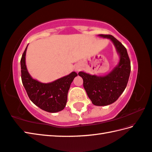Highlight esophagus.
<instances>
[{
    "label": "esophagus",
    "instance_id": "obj_1",
    "mask_svg": "<svg viewBox=\"0 0 152 152\" xmlns=\"http://www.w3.org/2000/svg\"><path fill=\"white\" fill-rule=\"evenodd\" d=\"M80 68L79 67H76V68H75V70H76V72H78V71H80Z\"/></svg>",
    "mask_w": 152,
    "mask_h": 152
}]
</instances>
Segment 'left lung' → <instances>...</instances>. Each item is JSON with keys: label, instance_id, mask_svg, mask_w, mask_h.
Returning <instances> with one entry per match:
<instances>
[{"label": "left lung", "instance_id": "1", "mask_svg": "<svg viewBox=\"0 0 152 152\" xmlns=\"http://www.w3.org/2000/svg\"><path fill=\"white\" fill-rule=\"evenodd\" d=\"M108 38L120 55L118 64L109 74L104 76L91 75L80 72L78 75L83 79V86L87 95L95 106H107L116 101L128 84L131 71L130 60L124 46L116 38L110 34H99Z\"/></svg>", "mask_w": 152, "mask_h": 152}]
</instances>
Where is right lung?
I'll return each mask as SVG.
<instances>
[{
    "instance_id": "add662e5",
    "label": "right lung",
    "mask_w": 152,
    "mask_h": 152,
    "mask_svg": "<svg viewBox=\"0 0 152 152\" xmlns=\"http://www.w3.org/2000/svg\"><path fill=\"white\" fill-rule=\"evenodd\" d=\"M27 45L20 60L21 78L30 100L46 112L55 113L62 110L67 102L68 90L74 78L78 76L72 72L50 83H42L33 79L27 70L25 56Z\"/></svg>"
}]
</instances>
